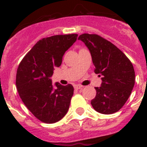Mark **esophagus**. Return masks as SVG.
<instances>
[{"mask_svg": "<svg viewBox=\"0 0 147 147\" xmlns=\"http://www.w3.org/2000/svg\"><path fill=\"white\" fill-rule=\"evenodd\" d=\"M74 88H75L76 89L78 90V89H81V88H82L83 86L81 85H74Z\"/></svg>", "mask_w": 147, "mask_h": 147, "instance_id": "1", "label": "esophagus"}]
</instances>
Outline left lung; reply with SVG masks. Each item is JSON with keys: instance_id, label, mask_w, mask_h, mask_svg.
Segmentation results:
<instances>
[{"instance_id": "left-lung-1", "label": "left lung", "mask_w": 147, "mask_h": 147, "mask_svg": "<svg viewBox=\"0 0 147 147\" xmlns=\"http://www.w3.org/2000/svg\"><path fill=\"white\" fill-rule=\"evenodd\" d=\"M89 49L94 72L101 76L100 87L91 104L96 111L111 114L118 111L130 97L135 83V71L125 54L107 40L96 34L78 36Z\"/></svg>"}]
</instances>
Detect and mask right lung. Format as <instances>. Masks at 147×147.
Wrapping results in <instances>:
<instances>
[{"instance_id": "add662e5", "label": "right lung", "mask_w": 147, "mask_h": 147, "mask_svg": "<svg viewBox=\"0 0 147 147\" xmlns=\"http://www.w3.org/2000/svg\"><path fill=\"white\" fill-rule=\"evenodd\" d=\"M77 37L78 34H68L43 38L34 45L18 66L16 85L20 97L29 111L42 122L55 123L69 110L73 86L59 82L54 86L51 77Z\"/></svg>"}]
</instances>
